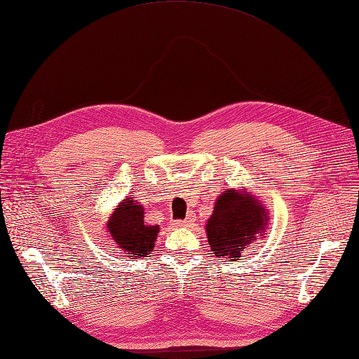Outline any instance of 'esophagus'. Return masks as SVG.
Wrapping results in <instances>:
<instances>
[{"label":"esophagus","mask_w":359,"mask_h":359,"mask_svg":"<svg viewBox=\"0 0 359 359\" xmlns=\"http://www.w3.org/2000/svg\"><path fill=\"white\" fill-rule=\"evenodd\" d=\"M194 219H195L194 215H192V213H189V215H187V219H184V221H178L177 224H178V226H181V227H186V226H189V224H192Z\"/></svg>","instance_id":"1"}]
</instances>
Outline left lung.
Returning <instances> with one entry per match:
<instances>
[{"instance_id": "8db88e82", "label": "left lung", "mask_w": 359, "mask_h": 359, "mask_svg": "<svg viewBox=\"0 0 359 359\" xmlns=\"http://www.w3.org/2000/svg\"><path fill=\"white\" fill-rule=\"evenodd\" d=\"M267 212L257 198L227 189L218 196L205 232L217 258H240L245 247L262 238L267 229Z\"/></svg>"}]
</instances>
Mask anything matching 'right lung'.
I'll use <instances>...</instances> for the list:
<instances>
[{"mask_svg": "<svg viewBox=\"0 0 359 359\" xmlns=\"http://www.w3.org/2000/svg\"><path fill=\"white\" fill-rule=\"evenodd\" d=\"M107 229L112 240L130 259L152 252L159 232V226L144 224V207L133 201V196L124 198L116 205L107 221Z\"/></svg>", "mask_w": 359, "mask_h": 359, "instance_id": "obj_1", "label": "right lung"}]
</instances>
